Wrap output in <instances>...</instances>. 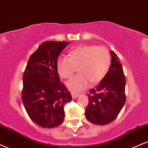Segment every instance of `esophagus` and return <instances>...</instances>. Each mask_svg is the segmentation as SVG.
<instances>
[{
  "mask_svg": "<svg viewBox=\"0 0 148 148\" xmlns=\"http://www.w3.org/2000/svg\"><path fill=\"white\" fill-rule=\"evenodd\" d=\"M71 96L74 99L77 98L78 97L80 96V94L79 93H76V92H71Z\"/></svg>",
  "mask_w": 148,
  "mask_h": 148,
  "instance_id": "1",
  "label": "esophagus"
}]
</instances>
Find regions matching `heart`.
I'll return each mask as SVG.
<instances>
[{"label": "heart", "mask_w": 148, "mask_h": 148, "mask_svg": "<svg viewBox=\"0 0 148 148\" xmlns=\"http://www.w3.org/2000/svg\"><path fill=\"white\" fill-rule=\"evenodd\" d=\"M111 58L108 49L92 45H83L71 49L69 58L60 56L57 69L63 79L70 78L78 67L79 74L66 83V87L74 92L88 87L90 83L98 84L108 74Z\"/></svg>", "instance_id": "1"}]
</instances>
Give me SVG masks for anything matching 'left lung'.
<instances>
[{
  "mask_svg": "<svg viewBox=\"0 0 148 148\" xmlns=\"http://www.w3.org/2000/svg\"><path fill=\"white\" fill-rule=\"evenodd\" d=\"M112 62L108 74L88 94L86 116L94 124L106 125L117 117L126 102V79L119 58L111 50Z\"/></svg>",
  "mask_w": 148,
  "mask_h": 148,
  "instance_id": "left-lung-1",
  "label": "left lung"
}]
</instances>
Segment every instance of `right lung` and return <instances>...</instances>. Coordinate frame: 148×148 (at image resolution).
<instances>
[{"mask_svg": "<svg viewBox=\"0 0 148 148\" xmlns=\"http://www.w3.org/2000/svg\"><path fill=\"white\" fill-rule=\"evenodd\" d=\"M70 42L46 41L30 56L23 76L22 100L30 119L43 128L64 121V107L72 98L60 82L57 60Z\"/></svg>", "mask_w": 148, "mask_h": 148, "instance_id": "obj_1", "label": "right lung"}]
</instances>
